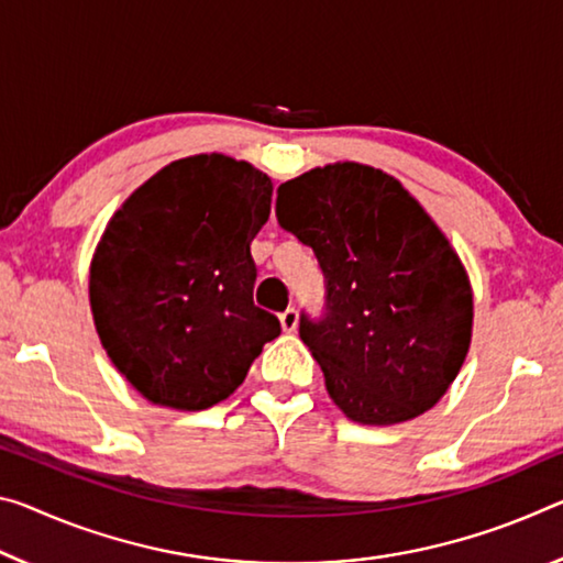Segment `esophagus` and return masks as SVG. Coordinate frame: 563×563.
<instances>
[{"mask_svg":"<svg viewBox=\"0 0 563 563\" xmlns=\"http://www.w3.org/2000/svg\"><path fill=\"white\" fill-rule=\"evenodd\" d=\"M280 325H283L285 333H292V330L298 328V310L288 308L285 313H280Z\"/></svg>","mask_w":563,"mask_h":563,"instance_id":"34e87169","label":"esophagus"}]
</instances>
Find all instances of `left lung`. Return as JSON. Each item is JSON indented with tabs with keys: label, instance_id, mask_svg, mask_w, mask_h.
Masks as SVG:
<instances>
[{
	"label": "left lung",
	"instance_id": "8db88e82",
	"mask_svg": "<svg viewBox=\"0 0 563 563\" xmlns=\"http://www.w3.org/2000/svg\"><path fill=\"white\" fill-rule=\"evenodd\" d=\"M275 212L323 267L328 313L300 316V338L333 404L363 426L439 404L471 347L474 290L421 202L383 169L333 163L283 183Z\"/></svg>",
	"mask_w": 563,
	"mask_h": 563
}]
</instances>
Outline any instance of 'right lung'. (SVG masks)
<instances>
[{
    "instance_id": "obj_1",
    "label": "right lung",
    "mask_w": 563,
    "mask_h": 563,
    "mask_svg": "<svg viewBox=\"0 0 563 563\" xmlns=\"http://www.w3.org/2000/svg\"><path fill=\"white\" fill-rule=\"evenodd\" d=\"M271 200V177L245 159L190 155L107 222L89 263V308L114 368L150 404H220L280 335V320L253 302L250 243Z\"/></svg>"
}]
</instances>
